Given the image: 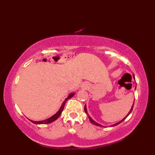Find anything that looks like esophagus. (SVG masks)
Returning <instances> with one entry per match:
<instances>
[{
  "mask_svg": "<svg viewBox=\"0 0 155 155\" xmlns=\"http://www.w3.org/2000/svg\"><path fill=\"white\" fill-rule=\"evenodd\" d=\"M83 87L84 89H87L89 87V86L87 84H84V85H83Z\"/></svg>",
  "mask_w": 155,
  "mask_h": 155,
  "instance_id": "34e87169",
  "label": "esophagus"
}]
</instances>
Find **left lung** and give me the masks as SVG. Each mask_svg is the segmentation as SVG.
<instances>
[{"instance_id":"1","label":"left lung","mask_w":155,"mask_h":155,"mask_svg":"<svg viewBox=\"0 0 155 155\" xmlns=\"http://www.w3.org/2000/svg\"><path fill=\"white\" fill-rule=\"evenodd\" d=\"M133 78H135V77H133ZM133 106H134V102H133V106L131 107V109H130V110L129 111V112L128 113V114L126 115V116L124 117V118H123L122 120H120V122H117V123H115V124H112V125H111L110 126V127H115V126H117V124H120V123H121L122 122H123L124 121V120L127 118V117L128 116V115H129L130 114V113H131V111H133ZM84 110H85V113H86V114L87 115V116H88V117H89V120H90V122L91 123V124H94V125H96V126H98V127H105V126H103V125H101V124H98V123H97L96 121H94V120L91 118V117L90 116V115H89V114H88V113H87V107H86V104L85 105V108H84Z\"/></svg>"}]
</instances>
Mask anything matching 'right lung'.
<instances>
[{
  "mask_svg": "<svg viewBox=\"0 0 155 155\" xmlns=\"http://www.w3.org/2000/svg\"><path fill=\"white\" fill-rule=\"evenodd\" d=\"M75 94V93H71L69 95H68V96L65 99V101L63 102V103L61 104V107H60V109H59V111H57L55 114L52 115V116H51V117H49V118L46 119V120H41V121H33V120H31L30 119H28L30 120V121L31 122H33V124H49V123H51L52 122L55 121V120L58 118V117H59V115H61V114L63 111V110H64V105L65 103H66V101H68V99L72 98V97L74 96Z\"/></svg>",
  "mask_w": 155,
  "mask_h": 155,
  "instance_id": "obj_1",
  "label": "right lung"
}]
</instances>
